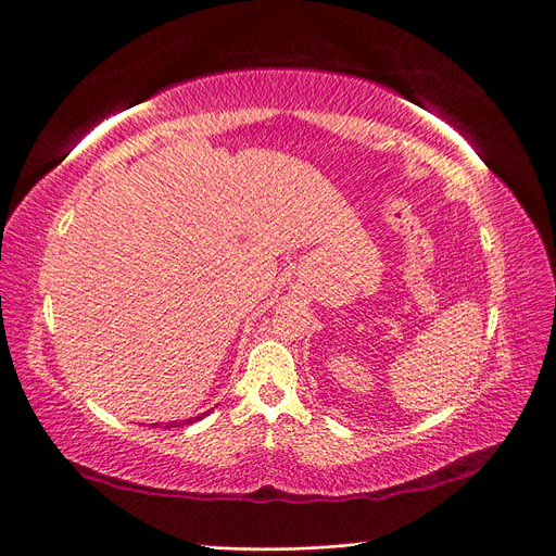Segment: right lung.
Segmentation results:
<instances>
[{
  "label": "right lung",
  "instance_id": "obj_1",
  "mask_svg": "<svg viewBox=\"0 0 556 556\" xmlns=\"http://www.w3.org/2000/svg\"><path fill=\"white\" fill-rule=\"evenodd\" d=\"M204 415H206V413H201V415H197V417H190V419H185V422H182V425H192V422H199V419H201V417H204ZM174 425H178V422H174ZM166 427H172V425H166ZM178 427H180V425H178Z\"/></svg>",
  "mask_w": 556,
  "mask_h": 556
}]
</instances>
